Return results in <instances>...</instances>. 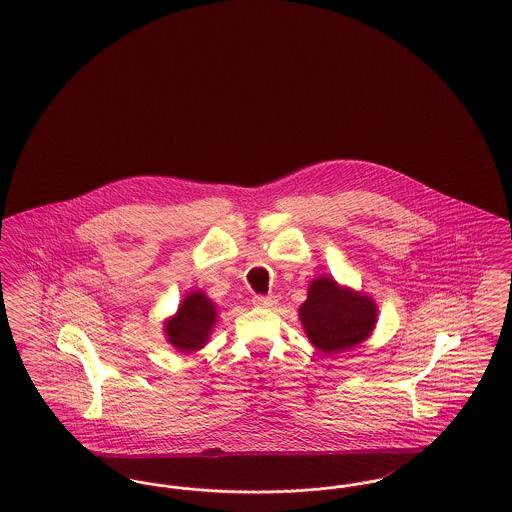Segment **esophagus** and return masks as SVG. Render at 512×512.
Here are the masks:
<instances>
[{
    "mask_svg": "<svg viewBox=\"0 0 512 512\" xmlns=\"http://www.w3.org/2000/svg\"><path fill=\"white\" fill-rule=\"evenodd\" d=\"M253 305L259 307V309H270V307L276 305V299L272 295H255Z\"/></svg>",
    "mask_w": 512,
    "mask_h": 512,
    "instance_id": "obj_1",
    "label": "esophagus"
}]
</instances>
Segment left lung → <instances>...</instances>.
<instances>
[{"instance_id": "8db88e82", "label": "left lung", "mask_w": 512, "mask_h": 512, "mask_svg": "<svg viewBox=\"0 0 512 512\" xmlns=\"http://www.w3.org/2000/svg\"><path fill=\"white\" fill-rule=\"evenodd\" d=\"M299 320L309 341L326 355L349 351L376 328L378 305L368 293L341 286L332 276L313 278Z\"/></svg>"}]
</instances>
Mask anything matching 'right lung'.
I'll return each mask as SVG.
<instances>
[{
  "mask_svg": "<svg viewBox=\"0 0 512 512\" xmlns=\"http://www.w3.org/2000/svg\"><path fill=\"white\" fill-rule=\"evenodd\" d=\"M217 320V303L203 290H194L184 295L178 311L163 322V334L178 353L192 355L207 345Z\"/></svg>",
  "mask_w": 512,
  "mask_h": 512,
  "instance_id": "1",
  "label": "right lung"
}]
</instances>
